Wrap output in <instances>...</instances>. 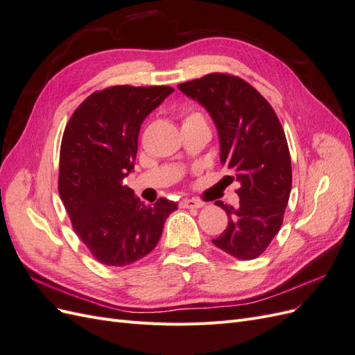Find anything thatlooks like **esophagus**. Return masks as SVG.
<instances>
[{"label": "esophagus", "mask_w": 355, "mask_h": 355, "mask_svg": "<svg viewBox=\"0 0 355 355\" xmlns=\"http://www.w3.org/2000/svg\"><path fill=\"white\" fill-rule=\"evenodd\" d=\"M179 206L182 209H200L204 206V202L196 198H185L179 202Z\"/></svg>", "instance_id": "esophagus-1"}]
</instances>
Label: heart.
<instances>
[{
  "instance_id": "obj_1",
  "label": "heart",
  "mask_w": 355,
  "mask_h": 355,
  "mask_svg": "<svg viewBox=\"0 0 355 355\" xmlns=\"http://www.w3.org/2000/svg\"><path fill=\"white\" fill-rule=\"evenodd\" d=\"M191 118H204L200 112H192V114H189L187 118H185V120H191Z\"/></svg>"
}]
</instances>
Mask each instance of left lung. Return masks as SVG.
Wrapping results in <instances>:
<instances>
[{
  "label": "left lung",
  "mask_w": 355,
  "mask_h": 355,
  "mask_svg": "<svg viewBox=\"0 0 355 355\" xmlns=\"http://www.w3.org/2000/svg\"><path fill=\"white\" fill-rule=\"evenodd\" d=\"M216 123L222 164L234 171L240 206L216 201L228 227L211 240L241 261L261 256L283 225L292 189V161L280 120L263 96L237 75L213 72L178 84Z\"/></svg>",
  "instance_id": "8db88e82"
}]
</instances>
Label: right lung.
<instances>
[{
    "label": "right lung",
    "instance_id": "obj_1",
    "mask_svg": "<svg viewBox=\"0 0 355 355\" xmlns=\"http://www.w3.org/2000/svg\"><path fill=\"white\" fill-rule=\"evenodd\" d=\"M171 92L168 85L98 90L63 132L59 196L75 234L103 265L127 266L151 253L178 209L167 198L145 206L121 182L133 170L141 124Z\"/></svg>",
    "mask_w": 355,
    "mask_h": 355
}]
</instances>
